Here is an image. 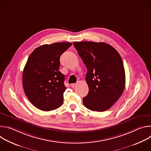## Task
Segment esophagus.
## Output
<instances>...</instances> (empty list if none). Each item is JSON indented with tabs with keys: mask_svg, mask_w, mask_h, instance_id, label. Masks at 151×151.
<instances>
[{
	"mask_svg": "<svg viewBox=\"0 0 151 151\" xmlns=\"http://www.w3.org/2000/svg\"><path fill=\"white\" fill-rule=\"evenodd\" d=\"M76 84H77V83H72V84H71V87H72V88H74V87H75V86L76 85Z\"/></svg>",
	"mask_w": 151,
	"mask_h": 151,
	"instance_id": "obj_1",
	"label": "esophagus"
}]
</instances>
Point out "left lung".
<instances>
[{"label": "left lung", "mask_w": 151, "mask_h": 151, "mask_svg": "<svg viewBox=\"0 0 151 151\" xmlns=\"http://www.w3.org/2000/svg\"><path fill=\"white\" fill-rule=\"evenodd\" d=\"M73 45L87 69L89 92L83 103L93 111L109 109L122 95L125 74L118 51L104 42H75Z\"/></svg>", "instance_id": "8db88e82"}]
</instances>
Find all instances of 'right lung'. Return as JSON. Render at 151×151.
<instances>
[{
    "instance_id": "add662e5",
    "label": "right lung",
    "mask_w": 151,
    "mask_h": 151,
    "mask_svg": "<svg viewBox=\"0 0 151 151\" xmlns=\"http://www.w3.org/2000/svg\"><path fill=\"white\" fill-rule=\"evenodd\" d=\"M72 44L57 42L43 45L30 55L23 73V86L29 101L37 109L50 111L63 102L64 75L58 70L60 58Z\"/></svg>"
}]
</instances>
